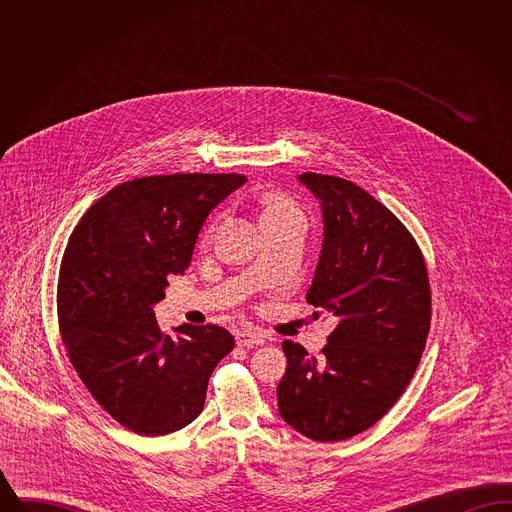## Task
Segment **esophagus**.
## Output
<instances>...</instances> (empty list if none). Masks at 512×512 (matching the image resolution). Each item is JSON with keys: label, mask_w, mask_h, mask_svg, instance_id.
<instances>
[{"label": "esophagus", "mask_w": 512, "mask_h": 512, "mask_svg": "<svg viewBox=\"0 0 512 512\" xmlns=\"http://www.w3.org/2000/svg\"><path fill=\"white\" fill-rule=\"evenodd\" d=\"M236 343L242 345V347H255V345H263L265 343V336L259 334V332H238L236 334Z\"/></svg>", "instance_id": "obj_1"}]
</instances>
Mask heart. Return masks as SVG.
Segmentation results:
<instances>
[{"instance_id": "1", "label": "heart", "mask_w": 512, "mask_h": 512, "mask_svg": "<svg viewBox=\"0 0 512 512\" xmlns=\"http://www.w3.org/2000/svg\"><path fill=\"white\" fill-rule=\"evenodd\" d=\"M282 217H303L301 209L293 203L290 197L286 195H272L265 203L263 209V222L270 219H282ZM213 232V226H209V230L205 232V238H209Z\"/></svg>"}]
</instances>
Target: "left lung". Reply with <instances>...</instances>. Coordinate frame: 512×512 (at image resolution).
<instances>
[{"label":"left lung","instance_id":"8db88e82","mask_svg":"<svg viewBox=\"0 0 512 512\" xmlns=\"http://www.w3.org/2000/svg\"><path fill=\"white\" fill-rule=\"evenodd\" d=\"M324 240L307 301L338 324L322 357L286 340L280 416L315 441L353 438L390 411L420 363L432 318L420 247L386 205L338 176L299 174Z\"/></svg>","mask_w":512,"mask_h":512}]
</instances>
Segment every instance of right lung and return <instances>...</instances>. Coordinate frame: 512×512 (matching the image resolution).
Returning a JSON list of instances; mask_svg holds the SVG:
<instances>
[{"mask_svg": "<svg viewBox=\"0 0 512 512\" xmlns=\"http://www.w3.org/2000/svg\"><path fill=\"white\" fill-rule=\"evenodd\" d=\"M245 182L234 172L136 178L98 199L71 234L57 282L61 340L94 399L134 434L188 426L234 349L215 324L163 334L153 305L190 267L209 213Z\"/></svg>", "mask_w": 512, "mask_h": 512, "instance_id": "1", "label": "right lung"}]
</instances>
